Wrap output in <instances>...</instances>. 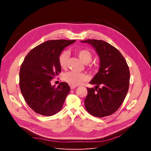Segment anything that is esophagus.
Returning <instances> with one entry per match:
<instances>
[{"label":"esophagus","mask_w":151,"mask_h":151,"mask_svg":"<svg viewBox=\"0 0 151 151\" xmlns=\"http://www.w3.org/2000/svg\"><path fill=\"white\" fill-rule=\"evenodd\" d=\"M70 89H74V88H77L76 86H72V85H70Z\"/></svg>","instance_id":"1"}]
</instances>
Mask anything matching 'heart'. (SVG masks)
<instances>
[{
	"instance_id": "heart-1",
	"label": "heart",
	"mask_w": 151,
	"mask_h": 151,
	"mask_svg": "<svg viewBox=\"0 0 151 151\" xmlns=\"http://www.w3.org/2000/svg\"><path fill=\"white\" fill-rule=\"evenodd\" d=\"M77 55L81 60L84 63H89L93 59V53L88 49H80L77 50ZM68 53L67 51H63L59 55L58 63L62 68H65L68 59ZM88 76L84 73L70 71L64 75V81L70 85L77 86L88 80Z\"/></svg>"
}]
</instances>
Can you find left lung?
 <instances>
[{
  "instance_id": "8db88e82",
  "label": "left lung",
  "mask_w": 151,
  "mask_h": 151,
  "mask_svg": "<svg viewBox=\"0 0 151 151\" xmlns=\"http://www.w3.org/2000/svg\"><path fill=\"white\" fill-rule=\"evenodd\" d=\"M81 42L93 47L100 60L99 71L89 83L96 85L95 88H87L86 110L96 117L111 115L120 107L129 90V66L122 53L104 41L86 40Z\"/></svg>"
}]
</instances>
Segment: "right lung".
<instances>
[{
  "mask_svg": "<svg viewBox=\"0 0 151 151\" xmlns=\"http://www.w3.org/2000/svg\"><path fill=\"white\" fill-rule=\"evenodd\" d=\"M76 40H48L32 49L24 58L19 72V87L28 106L43 116H52L61 110L70 92L67 83L55 88L51 81L59 75V55Z\"/></svg>",
  "mask_w": 151,
  "mask_h": 151,
  "instance_id": "1",
  "label": "right lung"
}]
</instances>
